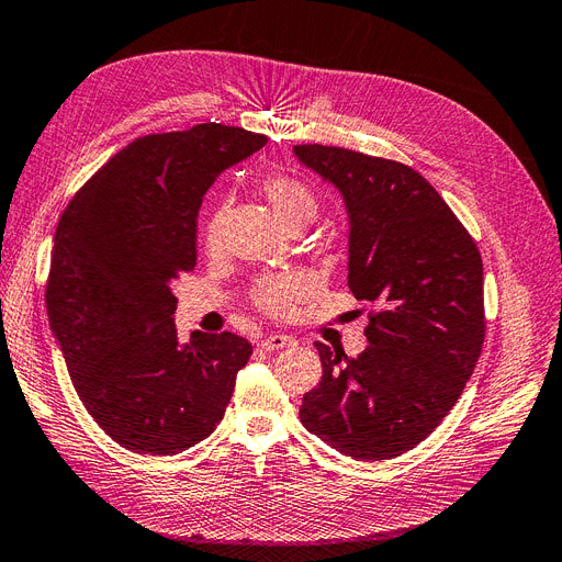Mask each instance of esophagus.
Instances as JSON below:
<instances>
[{"instance_id":"34e87169","label":"esophagus","mask_w":562,"mask_h":562,"mask_svg":"<svg viewBox=\"0 0 562 562\" xmlns=\"http://www.w3.org/2000/svg\"><path fill=\"white\" fill-rule=\"evenodd\" d=\"M295 337L291 335H281V333H267L262 339H260V347L265 351H279V349H288V347H295Z\"/></svg>"}]
</instances>
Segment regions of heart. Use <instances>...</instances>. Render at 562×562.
Returning <instances> with one entry per match:
<instances>
[{
	"mask_svg": "<svg viewBox=\"0 0 562 562\" xmlns=\"http://www.w3.org/2000/svg\"><path fill=\"white\" fill-rule=\"evenodd\" d=\"M265 196L269 199L271 206L279 213V217L288 227H310L318 215V196L307 182L293 176H269L262 182ZM227 217V201L217 203L215 211L211 213L206 227H203V244L209 248H217L220 239H223V225ZM310 293V279L302 274H277L265 277L252 285V304L260 312L269 316H288L295 304L307 297Z\"/></svg>",
	"mask_w": 562,
	"mask_h": 562,
	"instance_id": "b5f03b06",
	"label": "heart"
}]
</instances>
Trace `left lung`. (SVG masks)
Listing matches in <instances>:
<instances>
[{"label": "left lung", "mask_w": 562, "mask_h": 562, "mask_svg": "<svg viewBox=\"0 0 562 562\" xmlns=\"http://www.w3.org/2000/svg\"><path fill=\"white\" fill-rule=\"evenodd\" d=\"M342 192L347 285L370 302L359 356L316 342L323 375L300 422L337 452L380 462L413 450L462 396L485 339L483 260L431 182L394 159L295 145Z\"/></svg>", "instance_id": "left-lung-1"}]
</instances>
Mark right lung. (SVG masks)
Here are the masks:
<instances>
[{
  "mask_svg": "<svg viewBox=\"0 0 562 562\" xmlns=\"http://www.w3.org/2000/svg\"><path fill=\"white\" fill-rule=\"evenodd\" d=\"M267 135L223 124L133 140L83 182L56 229L46 312L77 394L122 448L166 457L211 436L252 353L234 333L178 342L171 281L196 267L201 196Z\"/></svg>",
  "mask_w": 562,
  "mask_h": 562,
  "instance_id": "add662e5",
  "label": "right lung"
}]
</instances>
